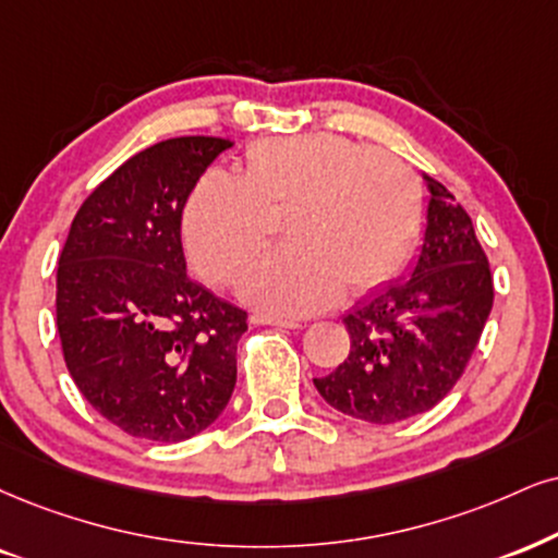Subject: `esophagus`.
<instances>
[{
  "instance_id": "1",
  "label": "esophagus",
  "mask_w": 558,
  "mask_h": 558,
  "mask_svg": "<svg viewBox=\"0 0 558 558\" xmlns=\"http://www.w3.org/2000/svg\"><path fill=\"white\" fill-rule=\"evenodd\" d=\"M253 323H260V326H277V328H300L298 320H287V318H277V315H266V313H256L251 318Z\"/></svg>"
}]
</instances>
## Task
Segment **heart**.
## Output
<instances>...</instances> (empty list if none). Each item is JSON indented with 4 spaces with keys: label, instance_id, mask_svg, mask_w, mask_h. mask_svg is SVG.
<instances>
[{
    "label": "heart",
    "instance_id": "1",
    "mask_svg": "<svg viewBox=\"0 0 558 558\" xmlns=\"http://www.w3.org/2000/svg\"><path fill=\"white\" fill-rule=\"evenodd\" d=\"M287 217L290 245L253 260L238 294L260 311L307 315L388 281L409 256L422 222L414 175L393 157L347 136H279L247 149L243 175L209 170L183 215L194 266L227 281Z\"/></svg>",
    "mask_w": 558,
    "mask_h": 558
}]
</instances>
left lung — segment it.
I'll return each instance as SVG.
<instances>
[{
    "instance_id": "obj_1",
    "label": "left lung",
    "mask_w": 558,
    "mask_h": 558,
    "mask_svg": "<svg viewBox=\"0 0 558 558\" xmlns=\"http://www.w3.org/2000/svg\"><path fill=\"white\" fill-rule=\"evenodd\" d=\"M426 227L409 274L343 315L352 349L315 388L341 414L396 424L450 393L492 313L494 284L471 217L456 196L422 175Z\"/></svg>"
}]
</instances>
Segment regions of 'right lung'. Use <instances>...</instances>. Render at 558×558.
<instances>
[{
    "instance_id": "1",
    "label": "right lung",
    "mask_w": 558,
    "mask_h": 558,
    "mask_svg": "<svg viewBox=\"0 0 558 558\" xmlns=\"http://www.w3.org/2000/svg\"><path fill=\"white\" fill-rule=\"evenodd\" d=\"M178 136L129 157L80 206L59 258L69 375L126 435L181 442L215 424L238 380L245 311L185 274L183 206L230 149Z\"/></svg>"
}]
</instances>
